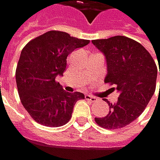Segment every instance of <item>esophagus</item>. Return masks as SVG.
<instances>
[{
	"instance_id": "obj_1",
	"label": "esophagus",
	"mask_w": 160,
	"mask_h": 160,
	"mask_svg": "<svg viewBox=\"0 0 160 160\" xmlns=\"http://www.w3.org/2000/svg\"><path fill=\"white\" fill-rule=\"evenodd\" d=\"M85 98H86L87 100H90V101H92V102H95V101H97V98H95V97H92V96H89V95H86V96H85Z\"/></svg>"
}]
</instances>
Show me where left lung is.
Masks as SVG:
<instances>
[{"label":"left lung","mask_w":160,"mask_h":160,"mask_svg":"<svg viewBox=\"0 0 160 160\" xmlns=\"http://www.w3.org/2000/svg\"><path fill=\"white\" fill-rule=\"evenodd\" d=\"M92 43L106 59L105 82L115 84L119 93L113 104L104 99L110 106V112L95 120L108 129L124 128L142 113L155 93L158 73L156 62L143 46L126 36L97 39Z\"/></svg>","instance_id":"obj_1"}]
</instances>
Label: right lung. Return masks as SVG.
<instances>
[{
  "mask_svg": "<svg viewBox=\"0 0 160 160\" xmlns=\"http://www.w3.org/2000/svg\"><path fill=\"white\" fill-rule=\"evenodd\" d=\"M90 43L68 33L49 31L30 41L21 50L16 82L21 103L32 119L46 127H61L71 118L74 106L84 95L65 92L57 76H62L67 56Z\"/></svg>",
  "mask_w": 160,
  "mask_h": 160,
  "instance_id": "right-lung-1",
  "label": "right lung"
}]
</instances>
